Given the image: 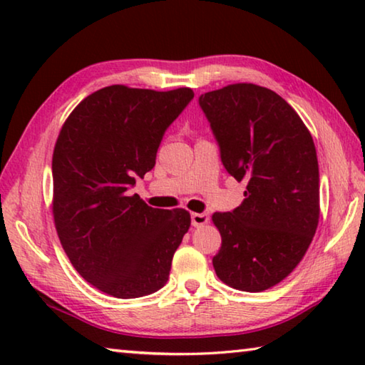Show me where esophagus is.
<instances>
[{
    "label": "esophagus",
    "mask_w": 365,
    "mask_h": 365,
    "mask_svg": "<svg viewBox=\"0 0 365 365\" xmlns=\"http://www.w3.org/2000/svg\"><path fill=\"white\" fill-rule=\"evenodd\" d=\"M209 215L205 212H193L191 214V224L193 227H202L205 224H207Z\"/></svg>",
    "instance_id": "obj_1"
}]
</instances>
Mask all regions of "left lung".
<instances>
[{
  "instance_id": "left-lung-1",
  "label": "left lung",
  "mask_w": 365,
  "mask_h": 365,
  "mask_svg": "<svg viewBox=\"0 0 365 365\" xmlns=\"http://www.w3.org/2000/svg\"><path fill=\"white\" fill-rule=\"evenodd\" d=\"M220 158L245 200L214 212L222 246L212 257L219 279L259 293L280 283L304 257L320 215L319 163L311 132L275 91L233 83L200 96Z\"/></svg>"
}]
</instances>
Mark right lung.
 Segmentation results:
<instances>
[{
	"mask_svg": "<svg viewBox=\"0 0 365 365\" xmlns=\"http://www.w3.org/2000/svg\"><path fill=\"white\" fill-rule=\"evenodd\" d=\"M193 90L110 85L78 103L53 151V217L67 257L83 279L120 299L141 298L169 280L188 232L185 209H156L128 193L150 172L165 128Z\"/></svg>",
	"mask_w": 365,
	"mask_h": 365,
	"instance_id": "right-lung-1",
	"label": "right lung"
}]
</instances>
